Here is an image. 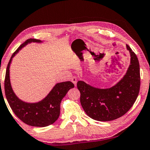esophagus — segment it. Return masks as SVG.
Here are the masks:
<instances>
[{"label": "esophagus", "instance_id": "obj_1", "mask_svg": "<svg viewBox=\"0 0 150 150\" xmlns=\"http://www.w3.org/2000/svg\"><path fill=\"white\" fill-rule=\"evenodd\" d=\"M71 81H72V83H74V84L75 86H76V83H77V78H76V77H75V76L72 77V78H71Z\"/></svg>", "mask_w": 150, "mask_h": 150}]
</instances>
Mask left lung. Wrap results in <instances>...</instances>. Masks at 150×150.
<instances>
[{"mask_svg": "<svg viewBox=\"0 0 150 150\" xmlns=\"http://www.w3.org/2000/svg\"><path fill=\"white\" fill-rule=\"evenodd\" d=\"M130 64L125 76L111 88H93L78 81L80 103L86 113L98 121H110L129 111L138 98L140 87V65L136 54L127 45Z\"/></svg>", "mask_w": 150, "mask_h": 150, "instance_id": "8db88e82", "label": "left lung"}]
</instances>
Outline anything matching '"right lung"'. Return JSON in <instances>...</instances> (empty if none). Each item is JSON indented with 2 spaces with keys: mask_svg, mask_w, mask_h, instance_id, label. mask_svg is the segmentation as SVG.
I'll return each mask as SVG.
<instances>
[{
  "mask_svg": "<svg viewBox=\"0 0 150 150\" xmlns=\"http://www.w3.org/2000/svg\"><path fill=\"white\" fill-rule=\"evenodd\" d=\"M31 42H41L39 39H29L18 47L12 54L8 64L4 80L5 96L14 114L25 124L32 127H45L56 121L60 115V105L68 90L74 87L72 82L68 81L58 83L43 100L38 103H25L15 95L10 81V65L12 58L22 47Z\"/></svg>",
  "mask_w": 150,
  "mask_h": 150,
  "instance_id": "add662e5",
  "label": "right lung"
}]
</instances>
